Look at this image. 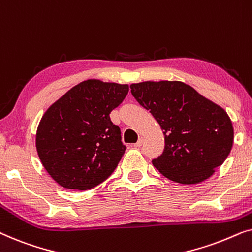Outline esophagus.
<instances>
[{"label": "esophagus", "mask_w": 252, "mask_h": 252, "mask_svg": "<svg viewBox=\"0 0 252 252\" xmlns=\"http://www.w3.org/2000/svg\"><path fill=\"white\" fill-rule=\"evenodd\" d=\"M142 143H143V137H140L139 139V141H137V142L134 144V147H136V148H139V147H141L142 146Z\"/></svg>", "instance_id": "esophagus-1"}]
</instances>
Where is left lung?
<instances>
[{"label": "left lung", "mask_w": 252, "mask_h": 252, "mask_svg": "<svg viewBox=\"0 0 252 252\" xmlns=\"http://www.w3.org/2000/svg\"><path fill=\"white\" fill-rule=\"evenodd\" d=\"M130 93L164 133L163 154L153 160L164 177L182 185L199 184L226 160L234 129L221 106L181 81L132 84Z\"/></svg>", "instance_id": "1"}]
</instances>
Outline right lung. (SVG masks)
I'll use <instances>...</instances> for the list:
<instances>
[{
  "mask_svg": "<svg viewBox=\"0 0 252 252\" xmlns=\"http://www.w3.org/2000/svg\"><path fill=\"white\" fill-rule=\"evenodd\" d=\"M128 85L82 81L51 104L36 130L43 167L62 187L86 190L106 180L126 147L110 113L126 97Z\"/></svg>",
  "mask_w": 252,
  "mask_h": 252,
  "instance_id": "add662e5",
  "label": "right lung"
}]
</instances>
